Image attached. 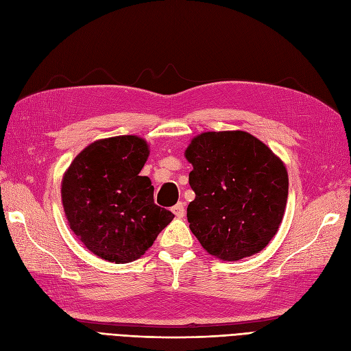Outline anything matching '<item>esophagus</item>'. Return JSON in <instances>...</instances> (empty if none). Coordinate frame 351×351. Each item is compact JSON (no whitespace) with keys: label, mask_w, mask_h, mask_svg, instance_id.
I'll list each match as a JSON object with an SVG mask.
<instances>
[{"label":"esophagus","mask_w":351,"mask_h":351,"mask_svg":"<svg viewBox=\"0 0 351 351\" xmlns=\"http://www.w3.org/2000/svg\"><path fill=\"white\" fill-rule=\"evenodd\" d=\"M173 212H174V215H176L177 218H183L184 214H186L184 204H182V202H180V204H177L176 206H173Z\"/></svg>","instance_id":"obj_1"}]
</instances>
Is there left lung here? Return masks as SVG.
I'll return each mask as SVG.
<instances>
[{"label": "left lung", "instance_id": "8db88e82", "mask_svg": "<svg viewBox=\"0 0 351 351\" xmlns=\"http://www.w3.org/2000/svg\"><path fill=\"white\" fill-rule=\"evenodd\" d=\"M196 195L187 221L199 243L221 261L259 253L277 234L289 196L281 158L241 130L205 132L184 151Z\"/></svg>", "mask_w": 351, "mask_h": 351}]
</instances>
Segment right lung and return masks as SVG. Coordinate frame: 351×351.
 <instances>
[{"instance_id":"obj_1","label":"right lung","mask_w":351,"mask_h":351,"mask_svg":"<svg viewBox=\"0 0 351 351\" xmlns=\"http://www.w3.org/2000/svg\"><path fill=\"white\" fill-rule=\"evenodd\" d=\"M147 156L149 145L139 136L107 137L84 147L62 176L69 226L104 261L139 259L174 218L155 205L149 177L139 176Z\"/></svg>"}]
</instances>
